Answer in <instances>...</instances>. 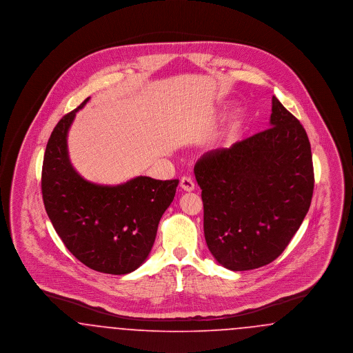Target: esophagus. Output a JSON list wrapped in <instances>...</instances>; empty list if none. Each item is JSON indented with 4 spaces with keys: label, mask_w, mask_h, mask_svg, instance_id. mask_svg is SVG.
Here are the masks:
<instances>
[{
    "label": "esophagus",
    "mask_w": 353,
    "mask_h": 353,
    "mask_svg": "<svg viewBox=\"0 0 353 353\" xmlns=\"http://www.w3.org/2000/svg\"><path fill=\"white\" fill-rule=\"evenodd\" d=\"M180 186H181V189L185 190V192L194 190V183H193V180L190 177H183L181 181H180Z\"/></svg>",
    "instance_id": "1"
}]
</instances>
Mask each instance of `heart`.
<instances>
[{
	"label": "heart",
	"instance_id": "1",
	"mask_svg": "<svg viewBox=\"0 0 353 353\" xmlns=\"http://www.w3.org/2000/svg\"><path fill=\"white\" fill-rule=\"evenodd\" d=\"M239 117H241V111H239L238 108H234V110L232 111V124H233V127H235V125L238 124Z\"/></svg>",
	"mask_w": 353,
	"mask_h": 353
}]
</instances>
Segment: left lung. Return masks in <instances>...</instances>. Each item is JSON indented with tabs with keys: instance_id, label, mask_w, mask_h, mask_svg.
Returning a JSON list of instances; mask_svg holds the SVG:
<instances>
[{
	"instance_id": "1",
	"label": "left lung",
	"mask_w": 353,
	"mask_h": 353,
	"mask_svg": "<svg viewBox=\"0 0 353 353\" xmlns=\"http://www.w3.org/2000/svg\"><path fill=\"white\" fill-rule=\"evenodd\" d=\"M194 174L206 245L233 271L276 259L301 228L314 193L308 136L275 97L268 130L205 153Z\"/></svg>"
}]
</instances>
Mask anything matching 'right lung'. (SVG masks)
I'll return each mask as SVG.
<instances>
[{
  "instance_id": "1",
  "label": "right lung",
  "mask_w": 353,
  "mask_h": 353,
  "mask_svg": "<svg viewBox=\"0 0 353 353\" xmlns=\"http://www.w3.org/2000/svg\"><path fill=\"white\" fill-rule=\"evenodd\" d=\"M88 99L51 132L42 165V197L68 252L90 269L123 275L140 268L150 255L179 180L139 176L114 186L84 180L70 163L68 134Z\"/></svg>"
}]
</instances>
